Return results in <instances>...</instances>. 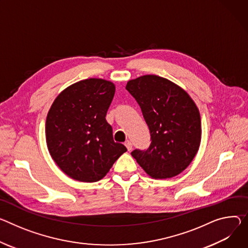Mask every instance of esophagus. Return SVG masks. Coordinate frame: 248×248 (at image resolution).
Here are the masks:
<instances>
[{
    "instance_id": "1",
    "label": "esophagus",
    "mask_w": 248,
    "mask_h": 248,
    "mask_svg": "<svg viewBox=\"0 0 248 248\" xmlns=\"http://www.w3.org/2000/svg\"><path fill=\"white\" fill-rule=\"evenodd\" d=\"M124 145L126 146V148H127V150H128V151H130V150L132 149V143H131V141L126 140V141H125V143H124Z\"/></svg>"
}]
</instances>
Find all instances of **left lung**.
<instances>
[{"label": "left lung", "mask_w": 248, "mask_h": 248, "mask_svg": "<svg viewBox=\"0 0 248 248\" xmlns=\"http://www.w3.org/2000/svg\"><path fill=\"white\" fill-rule=\"evenodd\" d=\"M125 89L139 103L151 136L148 149L133 150V158L153 179L183 172L202 138L200 111L193 99L183 88L157 75L129 80Z\"/></svg>", "instance_id": "left-lung-1"}]
</instances>
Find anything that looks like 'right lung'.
Here are the masks:
<instances>
[{"label": "right lung", "mask_w": 248, "mask_h": 248, "mask_svg": "<svg viewBox=\"0 0 248 248\" xmlns=\"http://www.w3.org/2000/svg\"><path fill=\"white\" fill-rule=\"evenodd\" d=\"M115 92L110 81L85 79L64 89L48 110V151L57 166L77 181H99L127 150L114 141L112 128L106 121Z\"/></svg>", "instance_id": "obj_1"}]
</instances>
